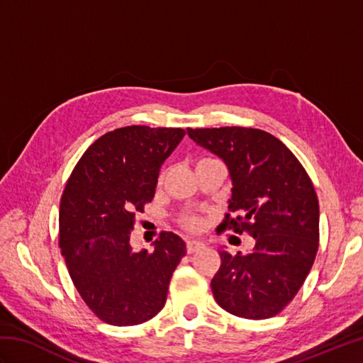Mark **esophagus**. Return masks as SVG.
I'll list each match as a JSON object with an SVG mask.
<instances>
[{"instance_id":"1","label":"esophagus","mask_w":363,"mask_h":363,"mask_svg":"<svg viewBox=\"0 0 363 363\" xmlns=\"http://www.w3.org/2000/svg\"><path fill=\"white\" fill-rule=\"evenodd\" d=\"M201 248H204V243L203 242H198V240H189L187 242V252L191 254V252H196Z\"/></svg>"}]
</instances>
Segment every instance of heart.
<instances>
[{"mask_svg": "<svg viewBox=\"0 0 363 363\" xmlns=\"http://www.w3.org/2000/svg\"><path fill=\"white\" fill-rule=\"evenodd\" d=\"M186 225H187V228H190V229H198L199 223H198V220H195V218H189V220L186 221Z\"/></svg>", "mask_w": 363, "mask_h": 363, "instance_id": "b5f03b06", "label": "heart"}]
</instances>
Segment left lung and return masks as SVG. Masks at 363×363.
<instances>
[{"label":"left lung","mask_w":363,"mask_h":363,"mask_svg":"<svg viewBox=\"0 0 363 363\" xmlns=\"http://www.w3.org/2000/svg\"><path fill=\"white\" fill-rule=\"evenodd\" d=\"M187 133L229 169L228 209L235 217L226 213L218 229L256 240L248 254L220 251L213 298L235 317H274L295 298L318 251L320 207L311 177L295 154L265 130L226 126Z\"/></svg>","instance_id":"1"}]
</instances>
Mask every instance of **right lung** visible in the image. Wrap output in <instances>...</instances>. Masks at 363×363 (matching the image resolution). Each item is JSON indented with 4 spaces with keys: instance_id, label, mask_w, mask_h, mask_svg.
Instances as JSON below:
<instances>
[{
    "instance_id": "add662e5",
    "label": "right lung",
    "mask_w": 363,
    "mask_h": 363,
    "mask_svg": "<svg viewBox=\"0 0 363 363\" xmlns=\"http://www.w3.org/2000/svg\"><path fill=\"white\" fill-rule=\"evenodd\" d=\"M186 130L126 126L82 154L60 198L59 246L76 290L99 320L134 326L165 306L186 243L162 233L154 250L129 245L135 213L151 203L160 167Z\"/></svg>"
}]
</instances>
